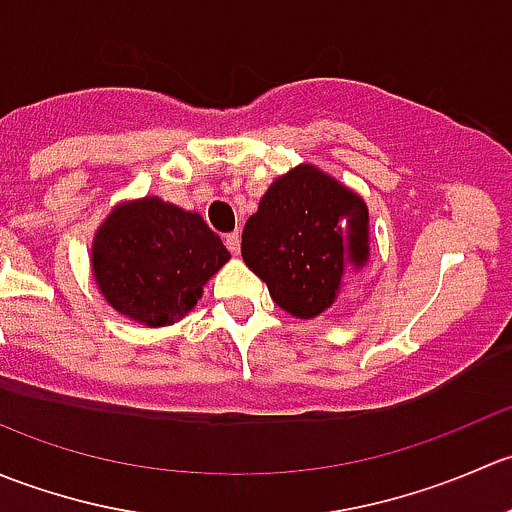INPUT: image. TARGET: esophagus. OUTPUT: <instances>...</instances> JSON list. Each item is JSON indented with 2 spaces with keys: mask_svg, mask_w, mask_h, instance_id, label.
Here are the masks:
<instances>
[{
  "mask_svg": "<svg viewBox=\"0 0 512 512\" xmlns=\"http://www.w3.org/2000/svg\"><path fill=\"white\" fill-rule=\"evenodd\" d=\"M225 245L232 255H237V252H240V232H230V235L225 237Z\"/></svg>",
  "mask_w": 512,
  "mask_h": 512,
  "instance_id": "esophagus-1",
  "label": "esophagus"
}]
</instances>
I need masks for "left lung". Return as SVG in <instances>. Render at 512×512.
<instances>
[{
    "label": "left lung",
    "mask_w": 512,
    "mask_h": 512,
    "mask_svg": "<svg viewBox=\"0 0 512 512\" xmlns=\"http://www.w3.org/2000/svg\"><path fill=\"white\" fill-rule=\"evenodd\" d=\"M369 257L364 198L312 163L272 180L242 230V260L292 317L309 319L342 299Z\"/></svg>",
    "instance_id": "8db88e82"
}]
</instances>
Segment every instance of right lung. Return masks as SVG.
<instances>
[{
  "label": "right lung",
  "instance_id": "1",
  "mask_svg": "<svg viewBox=\"0 0 512 512\" xmlns=\"http://www.w3.org/2000/svg\"><path fill=\"white\" fill-rule=\"evenodd\" d=\"M227 260L203 215L158 195L113 205L91 242V275L108 307L153 329L193 312Z\"/></svg>",
  "mask_w": 512,
  "mask_h": 512
}]
</instances>
